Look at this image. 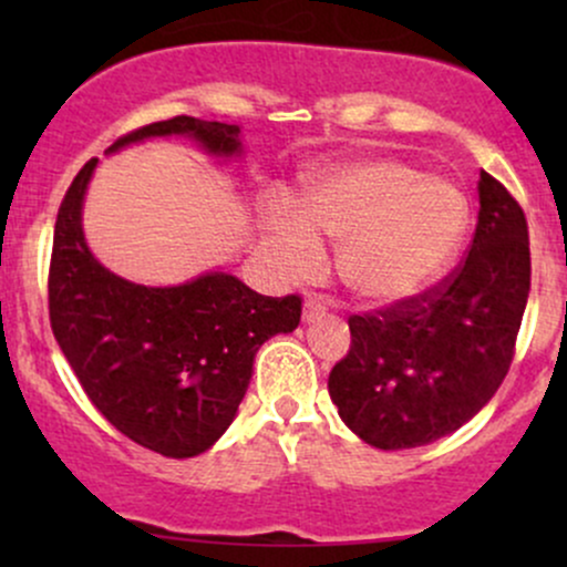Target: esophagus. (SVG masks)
Instances as JSON below:
<instances>
[{
	"mask_svg": "<svg viewBox=\"0 0 567 567\" xmlns=\"http://www.w3.org/2000/svg\"><path fill=\"white\" fill-rule=\"evenodd\" d=\"M322 315H324L322 298H317V296L306 298V301H303V320L311 322V320H317V317H322Z\"/></svg>",
	"mask_w": 567,
	"mask_h": 567,
	"instance_id": "1",
	"label": "esophagus"
}]
</instances>
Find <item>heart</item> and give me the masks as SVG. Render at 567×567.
<instances>
[{
  "label": "heart",
  "mask_w": 567,
  "mask_h": 567,
  "mask_svg": "<svg viewBox=\"0 0 567 567\" xmlns=\"http://www.w3.org/2000/svg\"><path fill=\"white\" fill-rule=\"evenodd\" d=\"M275 239L290 275H315L322 231L338 243V277L373 306H394L432 288L451 269L470 226V202L453 181L396 157L324 167L303 213L279 207Z\"/></svg>",
  "instance_id": "obj_1"
}]
</instances>
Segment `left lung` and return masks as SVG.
<instances>
[{
	"label": "left lung",
	"mask_w": 567,
	"mask_h": 567,
	"mask_svg": "<svg viewBox=\"0 0 567 567\" xmlns=\"http://www.w3.org/2000/svg\"><path fill=\"white\" fill-rule=\"evenodd\" d=\"M477 192V229L458 269L410 301L349 317L351 347L328 392L343 424L381 451L461 429L509 373L530 292L528 220L485 171Z\"/></svg>",
	"instance_id": "left-lung-1"
}]
</instances>
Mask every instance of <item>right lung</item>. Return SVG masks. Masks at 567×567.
<instances>
[{"label":"right lung","mask_w":567,"mask_h":567,"mask_svg":"<svg viewBox=\"0 0 567 567\" xmlns=\"http://www.w3.org/2000/svg\"><path fill=\"white\" fill-rule=\"evenodd\" d=\"M157 135H186L213 157H239V127L173 116L122 135L106 154ZM97 159L76 173L55 220L50 324L84 394L109 424L148 451L192 458L237 415L258 349L301 322V298H271L226 271L173 288L116 277L90 252L82 202Z\"/></svg>","instance_id":"obj_1"}]
</instances>
